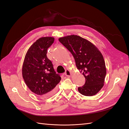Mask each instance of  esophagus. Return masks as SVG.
I'll use <instances>...</instances> for the list:
<instances>
[{
    "instance_id": "1",
    "label": "esophagus",
    "mask_w": 129,
    "mask_h": 129,
    "mask_svg": "<svg viewBox=\"0 0 129 129\" xmlns=\"http://www.w3.org/2000/svg\"><path fill=\"white\" fill-rule=\"evenodd\" d=\"M64 74H65L66 76L70 77L72 75V72H71V71H69V70L67 69V70H66V71Z\"/></svg>"
}]
</instances>
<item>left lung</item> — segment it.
I'll list each match as a JSON object with an SVG mask.
<instances>
[{
	"label": "left lung",
	"instance_id": "left-lung-1",
	"mask_svg": "<svg viewBox=\"0 0 129 129\" xmlns=\"http://www.w3.org/2000/svg\"><path fill=\"white\" fill-rule=\"evenodd\" d=\"M58 40L72 54L76 67L85 79L83 86L78 88L82 95H96L104 85L107 70L102 53L91 42L76 35L60 38Z\"/></svg>",
	"mask_w": 129,
	"mask_h": 129
}]
</instances>
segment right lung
<instances>
[{
	"label": "right lung",
	"instance_id": "add662e5",
	"mask_svg": "<svg viewBox=\"0 0 129 129\" xmlns=\"http://www.w3.org/2000/svg\"><path fill=\"white\" fill-rule=\"evenodd\" d=\"M54 41L53 37H47L33 43L26 54L22 68V77L27 86L38 96L44 98L55 92L61 79L46 55Z\"/></svg>",
	"mask_w": 129,
	"mask_h": 129
}]
</instances>
